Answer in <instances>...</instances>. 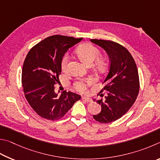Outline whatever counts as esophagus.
<instances>
[{
	"label": "esophagus",
	"instance_id": "obj_1",
	"mask_svg": "<svg viewBox=\"0 0 160 160\" xmlns=\"http://www.w3.org/2000/svg\"><path fill=\"white\" fill-rule=\"evenodd\" d=\"M82 100H84V101L89 102H91V99L87 97H82Z\"/></svg>",
	"mask_w": 160,
	"mask_h": 160
}]
</instances>
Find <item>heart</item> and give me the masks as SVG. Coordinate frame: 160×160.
I'll list each match as a JSON object with an SVG mask.
<instances>
[{
  "label": "heart",
  "mask_w": 160,
  "mask_h": 160,
  "mask_svg": "<svg viewBox=\"0 0 160 160\" xmlns=\"http://www.w3.org/2000/svg\"><path fill=\"white\" fill-rule=\"evenodd\" d=\"M77 53L79 58L83 62L88 65H91L96 60L94 66L100 72L105 71L107 68L108 64L105 59L100 58V51L98 48L89 43H83L77 48ZM69 55L66 53L63 55L61 60V68L63 72H66L67 64L69 62ZM93 82V78H88L87 80H78L74 83V88L78 92H85L88 85Z\"/></svg>",
  "instance_id": "obj_1"
}]
</instances>
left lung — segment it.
<instances>
[{
  "mask_svg": "<svg viewBox=\"0 0 160 160\" xmlns=\"http://www.w3.org/2000/svg\"><path fill=\"white\" fill-rule=\"evenodd\" d=\"M91 41L102 48L110 58L109 72L102 82L105 86L99 93L103 97L101 93L107 91V96L97 100L101 112L93 116L97 122L108 124L121 118L135 102L140 88L138 72L132 55L122 45L101 39Z\"/></svg>",
  "mask_w": 160,
  "mask_h": 160,
  "instance_id": "left-lung-1",
  "label": "left lung"
}]
</instances>
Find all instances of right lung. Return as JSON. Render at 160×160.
<instances>
[{"label":"right lung","instance_id":"1","mask_svg":"<svg viewBox=\"0 0 160 160\" xmlns=\"http://www.w3.org/2000/svg\"><path fill=\"white\" fill-rule=\"evenodd\" d=\"M82 39L61 35L49 36L35 45L25 58L22 72L24 96L33 110L44 119H61L81 99L79 95L66 91L59 96L54 85L61 74L63 55Z\"/></svg>","mask_w":160,"mask_h":160}]
</instances>
